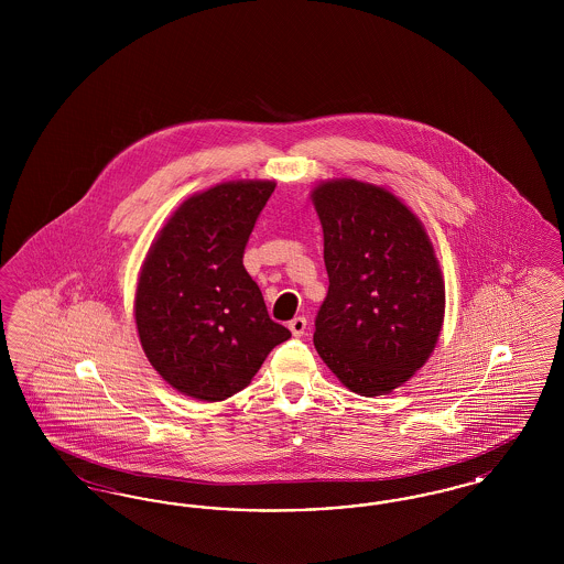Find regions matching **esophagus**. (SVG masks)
<instances>
[{"label":"esophagus","instance_id":"obj_1","mask_svg":"<svg viewBox=\"0 0 564 564\" xmlns=\"http://www.w3.org/2000/svg\"><path fill=\"white\" fill-rule=\"evenodd\" d=\"M306 325H308L306 317H294L288 327L292 329V334H294L295 338H300V336H304V332H306Z\"/></svg>","mask_w":564,"mask_h":564}]
</instances>
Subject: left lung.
<instances>
[{"label": "left lung", "mask_w": 564, "mask_h": 564, "mask_svg": "<svg viewBox=\"0 0 564 564\" xmlns=\"http://www.w3.org/2000/svg\"><path fill=\"white\" fill-rule=\"evenodd\" d=\"M311 196L329 276L315 349L352 393H391L425 366L442 332L446 292L433 245L389 189L332 180Z\"/></svg>", "instance_id": "8db88e82"}]
</instances>
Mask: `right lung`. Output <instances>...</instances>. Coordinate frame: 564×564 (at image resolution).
<instances>
[{
    "label": "right lung",
    "mask_w": 564,
    "mask_h": 564,
    "mask_svg": "<svg viewBox=\"0 0 564 564\" xmlns=\"http://www.w3.org/2000/svg\"><path fill=\"white\" fill-rule=\"evenodd\" d=\"M274 182H226L169 217L141 267L134 322L145 357L180 393L221 402L245 389L292 332L272 322L242 267Z\"/></svg>",
    "instance_id": "right-lung-1"
}]
</instances>
